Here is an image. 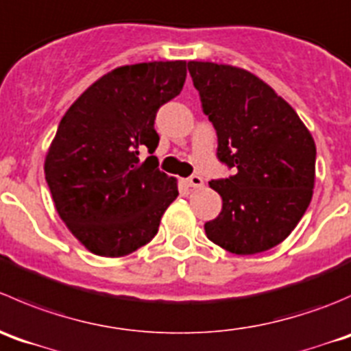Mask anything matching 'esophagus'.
<instances>
[{"instance_id": "esophagus-1", "label": "esophagus", "mask_w": 351, "mask_h": 351, "mask_svg": "<svg viewBox=\"0 0 351 351\" xmlns=\"http://www.w3.org/2000/svg\"><path fill=\"white\" fill-rule=\"evenodd\" d=\"M187 184H189L191 187H194V189H201V187L204 186L203 177L201 176H191L189 179H187Z\"/></svg>"}]
</instances>
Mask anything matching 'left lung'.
<instances>
[{"label": "left lung", "mask_w": 351, "mask_h": 351, "mask_svg": "<svg viewBox=\"0 0 351 351\" xmlns=\"http://www.w3.org/2000/svg\"><path fill=\"white\" fill-rule=\"evenodd\" d=\"M203 112L218 136L217 157L235 174L211 180L221 211L206 237L232 254H258L285 241L312 199L315 143L289 102L252 73L189 61Z\"/></svg>", "instance_id": "obj_1"}]
</instances>
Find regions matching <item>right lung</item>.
Here are the masks:
<instances>
[{
  "mask_svg": "<svg viewBox=\"0 0 351 351\" xmlns=\"http://www.w3.org/2000/svg\"><path fill=\"white\" fill-rule=\"evenodd\" d=\"M186 73V61L121 66L62 116L44 172L59 217L93 254L121 258L148 244L179 194L174 177L158 171L154 124Z\"/></svg>",
  "mask_w": 351,
  "mask_h": 351,
  "instance_id": "obj_1",
  "label": "right lung"
}]
</instances>
